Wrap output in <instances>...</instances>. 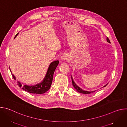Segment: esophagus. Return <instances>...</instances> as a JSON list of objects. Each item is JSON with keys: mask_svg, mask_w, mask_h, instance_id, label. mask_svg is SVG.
Instances as JSON below:
<instances>
[{"mask_svg": "<svg viewBox=\"0 0 127 127\" xmlns=\"http://www.w3.org/2000/svg\"><path fill=\"white\" fill-rule=\"evenodd\" d=\"M66 58H66V57L65 55H63V56L61 57V59H62V60H65Z\"/></svg>", "mask_w": 127, "mask_h": 127, "instance_id": "esophagus-1", "label": "esophagus"}]
</instances>
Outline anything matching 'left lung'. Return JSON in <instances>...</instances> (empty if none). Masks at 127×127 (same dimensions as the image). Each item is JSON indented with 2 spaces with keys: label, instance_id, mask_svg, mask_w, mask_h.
I'll list each match as a JSON object with an SVG mask.
<instances>
[{
  "label": "left lung",
  "instance_id": "left-lung-1",
  "mask_svg": "<svg viewBox=\"0 0 127 127\" xmlns=\"http://www.w3.org/2000/svg\"><path fill=\"white\" fill-rule=\"evenodd\" d=\"M106 40H107V42L111 43V42H110V41L109 39H108V38H106ZM71 79H72V85H73V87H74V88L76 90V91H77L78 92H79V93H81V94H89L93 93H94V92H95L96 91V90H95V91H93V92H88V91H85V90H82V89H81L79 87H78V86H77V85L75 83V82L73 81V79H72V77H71ZM107 85V84H106L105 85H104V87L106 86Z\"/></svg>",
  "mask_w": 127,
  "mask_h": 127
}]
</instances>
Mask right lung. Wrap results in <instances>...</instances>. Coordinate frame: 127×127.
I'll return each instance as SVG.
<instances>
[{
    "label": "right lung",
    "instance_id": "add662e5",
    "mask_svg": "<svg viewBox=\"0 0 127 127\" xmlns=\"http://www.w3.org/2000/svg\"><path fill=\"white\" fill-rule=\"evenodd\" d=\"M19 34L17 33L15 36V38L17 35ZM59 64V61H55L52 62L48 68L47 73L46 75L42 81V83L37 84L33 86H29V85H22L21 83L19 82H17V85H19L20 87H22V88L24 89L25 91L31 93V94H43L47 92L48 90L50 89L53 77V74L54 73L57 65ZM12 76L13 78L15 79V77L12 74Z\"/></svg>",
    "mask_w": 127,
    "mask_h": 127
}]
</instances>
